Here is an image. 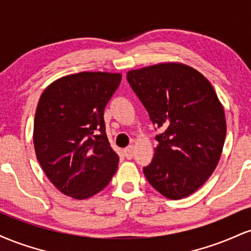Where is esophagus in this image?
I'll return each instance as SVG.
<instances>
[{"mask_svg": "<svg viewBox=\"0 0 251 251\" xmlns=\"http://www.w3.org/2000/svg\"><path fill=\"white\" fill-rule=\"evenodd\" d=\"M124 155L126 157V159H131L133 157V145H129L124 150Z\"/></svg>", "mask_w": 251, "mask_h": 251, "instance_id": "34e87169", "label": "esophagus"}]
</instances>
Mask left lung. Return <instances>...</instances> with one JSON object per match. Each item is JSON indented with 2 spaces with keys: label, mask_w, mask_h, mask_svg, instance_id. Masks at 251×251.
Masks as SVG:
<instances>
[{
  "label": "left lung",
  "mask_w": 251,
  "mask_h": 251,
  "mask_svg": "<svg viewBox=\"0 0 251 251\" xmlns=\"http://www.w3.org/2000/svg\"><path fill=\"white\" fill-rule=\"evenodd\" d=\"M127 81L162 133L146 179L169 200L188 197L209 179L223 151L224 108L203 74L180 62L127 72Z\"/></svg>",
  "instance_id": "8db88e82"
}]
</instances>
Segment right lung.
<instances>
[{"instance_id":"1","label":"right lung","mask_w":251,"mask_h":251,"mask_svg":"<svg viewBox=\"0 0 251 251\" xmlns=\"http://www.w3.org/2000/svg\"><path fill=\"white\" fill-rule=\"evenodd\" d=\"M120 73L81 72L48 85L37 103L33 142L48 179L63 195L86 200L107 186L119 157L109 145L103 109Z\"/></svg>"}]
</instances>
